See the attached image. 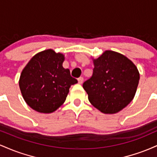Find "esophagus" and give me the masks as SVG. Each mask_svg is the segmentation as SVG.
Returning a JSON list of instances; mask_svg holds the SVG:
<instances>
[{
  "label": "esophagus",
  "mask_w": 157,
  "mask_h": 157,
  "mask_svg": "<svg viewBox=\"0 0 157 157\" xmlns=\"http://www.w3.org/2000/svg\"><path fill=\"white\" fill-rule=\"evenodd\" d=\"M77 80H78V83L79 84H82V82H83V77H79L78 79H77Z\"/></svg>",
  "instance_id": "esophagus-1"
}]
</instances>
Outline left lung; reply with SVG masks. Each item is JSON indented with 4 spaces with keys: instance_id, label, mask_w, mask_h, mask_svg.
I'll list each match as a JSON object with an SVG mask.
<instances>
[{
    "instance_id": "1",
    "label": "left lung",
    "mask_w": 157,
    "mask_h": 157,
    "mask_svg": "<svg viewBox=\"0 0 157 157\" xmlns=\"http://www.w3.org/2000/svg\"><path fill=\"white\" fill-rule=\"evenodd\" d=\"M93 62L92 76L82 84L89 102L104 113H117L134 99L140 80L137 68L125 56L109 50Z\"/></svg>"
}]
</instances>
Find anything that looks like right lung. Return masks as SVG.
Instances as JSON below:
<instances>
[{
    "instance_id": "obj_1",
    "label": "right lung",
    "mask_w": 157,
    "mask_h": 157,
    "mask_svg": "<svg viewBox=\"0 0 157 157\" xmlns=\"http://www.w3.org/2000/svg\"><path fill=\"white\" fill-rule=\"evenodd\" d=\"M64 55L47 49L36 54L23 68L19 86L27 105L49 113L63 104L71 85L77 80L63 67Z\"/></svg>"
}]
</instances>
